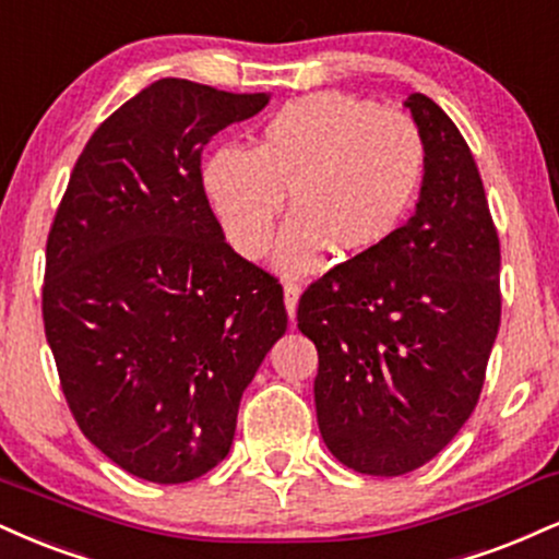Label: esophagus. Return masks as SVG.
<instances>
[{"label": "esophagus", "instance_id": "1", "mask_svg": "<svg viewBox=\"0 0 559 559\" xmlns=\"http://www.w3.org/2000/svg\"><path fill=\"white\" fill-rule=\"evenodd\" d=\"M299 294L301 288L297 284H292V281H286L284 284V305H286V312L288 318H297V305H299Z\"/></svg>", "mask_w": 559, "mask_h": 559}]
</instances>
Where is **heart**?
<instances>
[{
  "label": "heart",
  "mask_w": 559,
  "mask_h": 559,
  "mask_svg": "<svg viewBox=\"0 0 559 559\" xmlns=\"http://www.w3.org/2000/svg\"><path fill=\"white\" fill-rule=\"evenodd\" d=\"M427 147L401 111L338 91L288 100L260 130L258 145H224L205 160L203 190L221 231L241 258L258 260L284 207H294L275 265L307 275L335 247L361 254L406 221L425 179Z\"/></svg>",
  "instance_id": "obj_1"
}]
</instances>
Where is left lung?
I'll list each match as a JSON object with an SVG mask.
<instances>
[{"instance_id": "1", "label": "left lung", "mask_w": 559, "mask_h": 559, "mask_svg": "<svg viewBox=\"0 0 559 559\" xmlns=\"http://www.w3.org/2000/svg\"><path fill=\"white\" fill-rule=\"evenodd\" d=\"M406 106L427 147L414 215L314 281L297 309L320 359L322 440L369 476L414 472L459 435L500 328V239L476 160L432 98Z\"/></svg>"}]
</instances>
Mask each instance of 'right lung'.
Masks as SVG:
<instances>
[{
  "instance_id": "right-lung-1",
  "label": "right lung",
  "mask_w": 559,
  "mask_h": 559,
  "mask_svg": "<svg viewBox=\"0 0 559 559\" xmlns=\"http://www.w3.org/2000/svg\"><path fill=\"white\" fill-rule=\"evenodd\" d=\"M164 78L80 153L46 241L44 328L78 427L127 474L181 484L228 455L286 333L284 288L226 245L203 190L215 132L267 106Z\"/></svg>"
}]
</instances>
